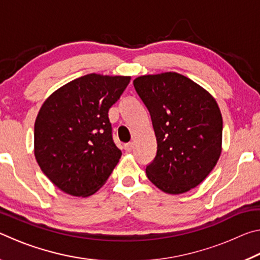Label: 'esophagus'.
I'll return each instance as SVG.
<instances>
[{
	"label": "esophagus",
	"mask_w": 260,
	"mask_h": 260,
	"mask_svg": "<svg viewBox=\"0 0 260 260\" xmlns=\"http://www.w3.org/2000/svg\"><path fill=\"white\" fill-rule=\"evenodd\" d=\"M125 150H126V152H131L132 150H133V148H134V144L133 143H127V144H125Z\"/></svg>",
	"instance_id": "34e87169"
}]
</instances>
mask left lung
<instances>
[{"mask_svg":"<svg viewBox=\"0 0 260 260\" xmlns=\"http://www.w3.org/2000/svg\"><path fill=\"white\" fill-rule=\"evenodd\" d=\"M136 93L150 113L157 155L148 179L171 195L187 192L211 173L222 150V117L217 101L177 72L134 79Z\"/></svg>","mask_w":260,"mask_h":260,"instance_id":"left-lung-1","label":"left lung"}]
</instances>
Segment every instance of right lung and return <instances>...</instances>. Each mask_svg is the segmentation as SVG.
Returning <instances> with one entry per match:
<instances>
[{"instance_id":"obj_1","label":"right lung","mask_w":260,"mask_h":260,"mask_svg":"<svg viewBox=\"0 0 260 260\" xmlns=\"http://www.w3.org/2000/svg\"><path fill=\"white\" fill-rule=\"evenodd\" d=\"M131 77L90 73L55 90L34 124V156L48 179L76 197L93 195L121 157L112 140L109 109Z\"/></svg>"}]
</instances>
